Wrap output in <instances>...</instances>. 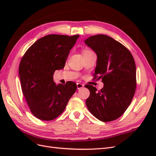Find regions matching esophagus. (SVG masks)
<instances>
[{"instance_id":"esophagus-1","label":"esophagus","mask_w":156,"mask_h":156,"mask_svg":"<svg viewBox=\"0 0 156 156\" xmlns=\"http://www.w3.org/2000/svg\"><path fill=\"white\" fill-rule=\"evenodd\" d=\"M84 87V85L83 84H81V83H77V88L78 89V90H79V89H81V88H83Z\"/></svg>"}]
</instances>
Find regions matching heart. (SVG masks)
Here are the masks:
<instances>
[{"label": "heart", "instance_id": "1", "mask_svg": "<svg viewBox=\"0 0 156 156\" xmlns=\"http://www.w3.org/2000/svg\"><path fill=\"white\" fill-rule=\"evenodd\" d=\"M88 52H91V51H90V50H88V49H84V50L83 51V53H88Z\"/></svg>", "mask_w": 156, "mask_h": 156}]
</instances>
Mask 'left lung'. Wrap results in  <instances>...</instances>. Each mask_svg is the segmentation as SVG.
<instances>
[{
    "label": "left lung",
    "instance_id": "8db88e82",
    "mask_svg": "<svg viewBox=\"0 0 156 156\" xmlns=\"http://www.w3.org/2000/svg\"><path fill=\"white\" fill-rule=\"evenodd\" d=\"M84 43L97 55L94 76L101 79L103 87L97 91L92 85L86 105L91 114L102 122L115 120L123 115L136 89V66L129 51L112 37L92 36Z\"/></svg>",
    "mask_w": 156,
    "mask_h": 156
}]
</instances>
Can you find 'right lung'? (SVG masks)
Wrapping results in <instances>:
<instances>
[{
    "label": "right lung",
    "instance_id": "right-lung-1",
    "mask_svg": "<svg viewBox=\"0 0 156 156\" xmlns=\"http://www.w3.org/2000/svg\"><path fill=\"white\" fill-rule=\"evenodd\" d=\"M79 35L49 34L34 42L26 51L19 67L23 95L34 116L52 120L62 114L77 84H56V70L64 68L69 51Z\"/></svg>",
    "mask_w": 156,
    "mask_h": 156
}]
</instances>
